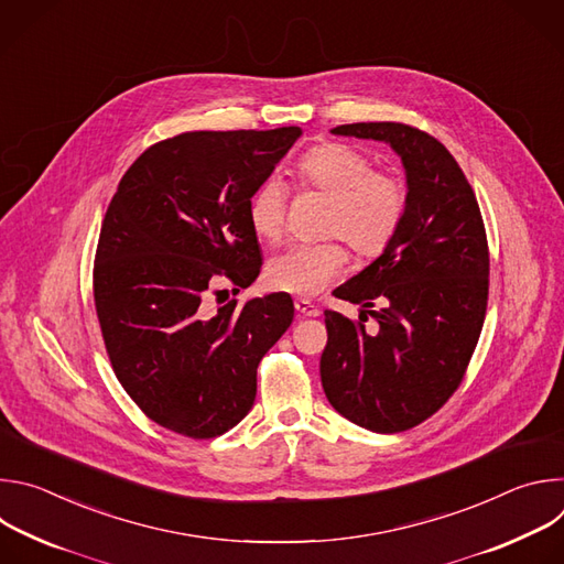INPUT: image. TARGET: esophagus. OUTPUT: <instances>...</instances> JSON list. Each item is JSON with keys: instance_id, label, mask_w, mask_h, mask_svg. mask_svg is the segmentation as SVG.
Masks as SVG:
<instances>
[{"instance_id": "1", "label": "esophagus", "mask_w": 564, "mask_h": 564, "mask_svg": "<svg viewBox=\"0 0 564 564\" xmlns=\"http://www.w3.org/2000/svg\"><path fill=\"white\" fill-rule=\"evenodd\" d=\"M294 307H296L299 316H318V307H316L310 299L296 296V299H294Z\"/></svg>"}]
</instances>
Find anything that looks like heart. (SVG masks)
<instances>
[{
    "label": "heart",
    "instance_id": "1",
    "mask_svg": "<svg viewBox=\"0 0 564 564\" xmlns=\"http://www.w3.org/2000/svg\"><path fill=\"white\" fill-rule=\"evenodd\" d=\"M299 189H316L330 198L324 234L339 236L361 259L379 257L404 223L409 196L394 174L375 170L370 155L344 144L324 142L307 149L294 167ZM252 229L276 243L285 234L288 189L270 176L250 200ZM348 263L344 243H294L268 263V283L292 294H316Z\"/></svg>",
    "mask_w": 564,
    "mask_h": 564
}]
</instances>
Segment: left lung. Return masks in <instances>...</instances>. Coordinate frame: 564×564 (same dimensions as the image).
I'll return each instance as SVG.
<instances>
[{
    "instance_id": "1",
    "label": "left lung",
    "mask_w": 564,
    "mask_h": 564,
    "mask_svg": "<svg viewBox=\"0 0 564 564\" xmlns=\"http://www.w3.org/2000/svg\"><path fill=\"white\" fill-rule=\"evenodd\" d=\"M333 133L388 142L406 167L409 207L383 254L333 292L364 310L359 321L324 312L321 383L352 424L401 433L435 415L466 375L487 316V229L437 138L404 122H355ZM366 311L375 329L365 328Z\"/></svg>"
}]
</instances>
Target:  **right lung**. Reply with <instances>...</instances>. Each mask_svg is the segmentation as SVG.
<instances>
[{"label":"right lung","instance_id":"1","mask_svg":"<svg viewBox=\"0 0 564 564\" xmlns=\"http://www.w3.org/2000/svg\"><path fill=\"white\" fill-rule=\"evenodd\" d=\"M301 135L187 131L151 144L122 176L102 220L94 299L111 368L155 424L212 440L243 420L257 368L294 318L276 292L209 307L218 279L261 272L250 200ZM218 301V299H216Z\"/></svg>","mask_w":564,"mask_h":564}]
</instances>
